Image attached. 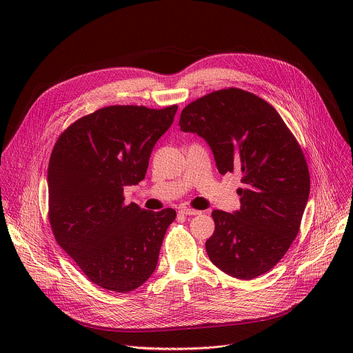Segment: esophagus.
I'll return each instance as SVG.
<instances>
[{
  "instance_id": "1",
  "label": "esophagus",
  "mask_w": 353,
  "mask_h": 353,
  "mask_svg": "<svg viewBox=\"0 0 353 353\" xmlns=\"http://www.w3.org/2000/svg\"><path fill=\"white\" fill-rule=\"evenodd\" d=\"M180 214H183V215H185V216H187V215H188V216H190V215L192 216V215H199L201 211H196V210H192V208H181V210H180Z\"/></svg>"
}]
</instances>
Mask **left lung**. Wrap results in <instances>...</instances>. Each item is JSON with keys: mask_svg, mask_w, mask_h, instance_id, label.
<instances>
[{"mask_svg": "<svg viewBox=\"0 0 353 353\" xmlns=\"http://www.w3.org/2000/svg\"><path fill=\"white\" fill-rule=\"evenodd\" d=\"M179 125L211 146L221 174L239 173L240 210H215L210 260L239 279L274 268L299 233L310 173L303 150L279 113L254 93L215 90L187 105Z\"/></svg>", "mask_w": 353, "mask_h": 353, "instance_id": "obj_1", "label": "left lung"}]
</instances>
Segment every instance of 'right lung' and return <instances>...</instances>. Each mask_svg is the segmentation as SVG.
Here are the masks:
<instances>
[{"label": "right lung", "mask_w": 353, "mask_h": 353, "mask_svg": "<svg viewBox=\"0 0 353 353\" xmlns=\"http://www.w3.org/2000/svg\"><path fill=\"white\" fill-rule=\"evenodd\" d=\"M177 105L108 106L74 121L48 162V221L56 241L94 285L127 293L154 274L176 218L124 203V185L145 179L157 141Z\"/></svg>", "instance_id": "add662e5"}]
</instances>
